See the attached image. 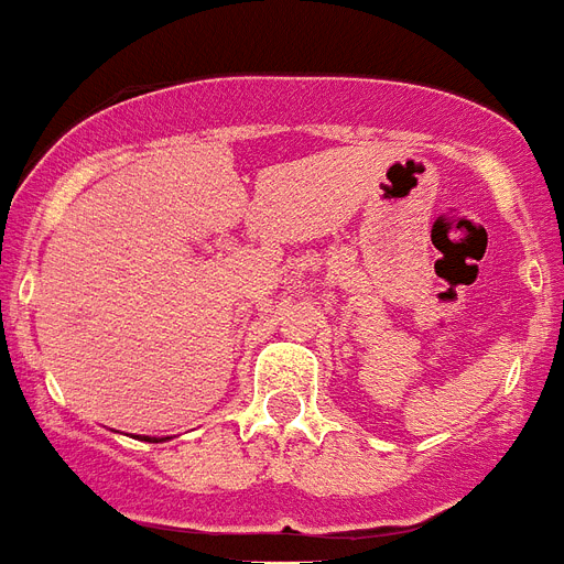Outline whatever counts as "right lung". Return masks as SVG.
Returning <instances> with one entry per match:
<instances>
[{"label": "right lung", "mask_w": 564, "mask_h": 564, "mask_svg": "<svg viewBox=\"0 0 564 564\" xmlns=\"http://www.w3.org/2000/svg\"><path fill=\"white\" fill-rule=\"evenodd\" d=\"M156 444H159V441H156Z\"/></svg>", "instance_id": "add662e5"}]
</instances>
